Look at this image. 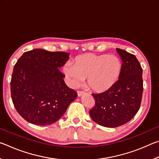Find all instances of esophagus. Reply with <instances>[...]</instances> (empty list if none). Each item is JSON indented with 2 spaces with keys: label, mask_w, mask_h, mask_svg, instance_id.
Returning a JSON list of instances; mask_svg holds the SVG:
<instances>
[{
  "label": "esophagus",
  "mask_w": 159,
  "mask_h": 159,
  "mask_svg": "<svg viewBox=\"0 0 159 159\" xmlns=\"http://www.w3.org/2000/svg\"><path fill=\"white\" fill-rule=\"evenodd\" d=\"M77 93H78V96H81L82 95H83V94L85 93L84 91H82V90H78L77 91Z\"/></svg>",
  "instance_id": "esophagus-1"
}]
</instances>
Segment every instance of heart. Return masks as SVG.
<instances>
[{
  "mask_svg": "<svg viewBox=\"0 0 159 159\" xmlns=\"http://www.w3.org/2000/svg\"><path fill=\"white\" fill-rule=\"evenodd\" d=\"M122 63L114 55L85 53L78 55L64 71L74 85L86 79L88 87L95 92H103L112 87L120 77Z\"/></svg>",
  "mask_w": 159,
  "mask_h": 159,
  "instance_id": "heart-1",
  "label": "heart"
}]
</instances>
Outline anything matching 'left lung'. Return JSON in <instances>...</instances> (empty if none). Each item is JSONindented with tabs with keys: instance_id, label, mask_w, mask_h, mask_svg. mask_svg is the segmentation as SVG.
<instances>
[{
	"instance_id": "8db88e82",
	"label": "left lung",
	"mask_w": 159,
	"mask_h": 159,
	"mask_svg": "<svg viewBox=\"0 0 159 159\" xmlns=\"http://www.w3.org/2000/svg\"><path fill=\"white\" fill-rule=\"evenodd\" d=\"M116 50L123 61L119 79L104 92L92 94L95 104L89 111L94 121L107 128L130 121L139 111L143 93L142 68L138 59L125 50Z\"/></svg>"
}]
</instances>
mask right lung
Segmentation results:
<instances>
[{
  "instance_id": "1",
  "label": "right lung",
  "mask_w": 159,
  "mask_h": 159,
  "mask_svg": "<svg viewBox=\"0 0 159 159\" xmlns=\"http://www.w3.org/2000/svg\"><path fill=\"white\" fill-rule=\"evenodd\" d=\"M69 54L34 49L26 52L15 64L10 81L13 104L26 121L36 125L55 123L77 97L64 83L59 68Z\"/></svg>"
}]
</instances>
